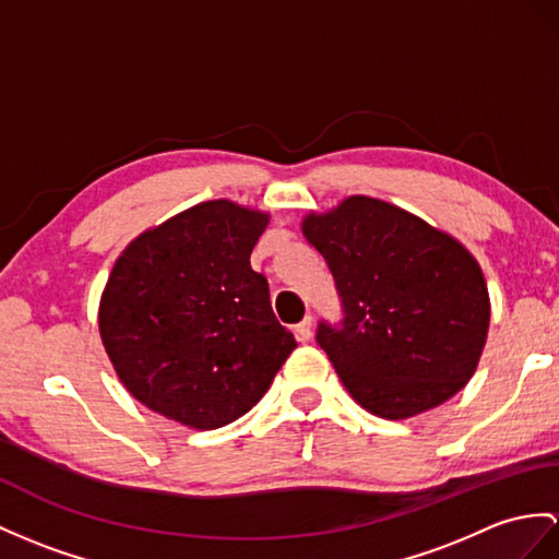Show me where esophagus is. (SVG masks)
Wrapping results in <instances>:
<instances>
[{
	"mask_svg": "<svg viewBox=\"0 0 559 559\" xmlns=\"http://www.w3.org/2000/svg\"><path fill=\"white\" fill-rule=\"evenodd\" d=\"M296 336H298V342H308V338L312 336V318L310 316L296 324Z\"/></svg>",
	"mask_w": 559,
	"mask_h": 559,
	"instance_id": "1",
	"label": "esophagus"
}]
</instances>
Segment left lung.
Returning <instances> with one entry per match:
<instances>
[{"mask_svg": "<svg viewBox=\"0 0 559 559\" xmlns=\"http://www.w3.org/2000/svg\"><path fill=\"white\" fill-rule=\"evenodd\" d=\"M304 235L332 270L344 318L318 344L365 411L405 419L469 382L491 320L486 280L451 235L393 203L348 197Z\"/></svg>", "mask_w": 559, "mask_h": 559, "instance_id": "8db88e82", "label": "left lung"}]
</instances>
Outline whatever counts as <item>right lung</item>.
Wrapping results in <instances>:
<instances>
[{
	"label": "right lung",
	"mask_w": 559,
	"mask_h": 559,
	"mask_svg": "<svg viewBox=\"0 0 559 559\" xmlns=\"http://www.w3.org/2000/svg\"><path fill=\"white\" fill-rule=\"evenodd\" d=\"M265 225L267 213L203 201L120 253L99 332L120 382L148 411L192 429L229 425L296 348L249 261Z\"/></svg>",
	"instance_id": "1"
}]
</instances>
